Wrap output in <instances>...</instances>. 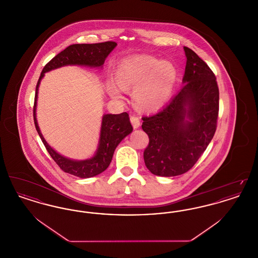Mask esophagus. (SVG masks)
Returning a JSON list of instances; mask_svg holds the SVG:
<instances>
[{
  "mask_svg": "<svg viewBox=\"0 0 258 258\" xmlns=\"http://www.w3.org/2000/svg\"><path fill=\"white\" fill-rule=\"evenodd\" d=\"M131 122L133 123L134 128H138V127L140 126V120H139V118H138L137 116H135V115H133V116L131 117Z\"/></svg>",
  "mask_w": 258,
  "mask_h": 258,
  "instance_id": "34e87169",
  "label": "esophagus"
}]
</instances>
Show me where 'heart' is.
<instances>
[{"mask_svg": "<svg viewBox=\"0 0 258 258\" xmlns=\"http://www.w3.org/2000/svg\"><path fill=\"white\" fill-rule=\"evenodd\" d=\"M116 82L123 90L135 88V103L144 110H155L171 96L176 70L170 61H160L150 55H135L123 59L116 71ZM109 93L121 98L118 87L110 84Z\"/></svg>", "mask_w": 258, "mask_h": 258, "instance_id": "obj_1", "label": "heart"}]
</instances>
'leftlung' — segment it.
<instances>
[{"instance_id":"8db88e82","label":"left lung","mask_w":258,"mask_h":258,"mask_svg":"<svg viewBox=\"0 0 258 258\" xmlns=\"http://www.w3.org/2000/svg\"><path fill=\"white\" fill-rule=\"evenodd\" d=\"M182 89L156 114L142 118L149 136L144 151L151 173L172 177L188 171L213 139L219 116V87L208 64L188 47Z\"/></svg>"}]
</instances>
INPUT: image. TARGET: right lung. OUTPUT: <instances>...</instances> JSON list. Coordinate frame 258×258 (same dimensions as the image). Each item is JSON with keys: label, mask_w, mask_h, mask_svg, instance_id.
Returning <instances> with one entry per match:
<instances>
[{"label": "right lung", "mask_w": 258, "mask_h": 258, "mask_svg": "<svg viewBox=\"0 0 258 258\" xmlns=\"http://www.w3.org/2000/svg\"><path fill=\"white\" fill-rule=\"evenodd\" d=\"M114 41H106L93 44H73L56 55L43 68L37 81L34 105V121L42 143L51 158L60 166L62 171L79 178H91L104 171L110 164L116 147L126 135L133 132V125L126 112L121 114H104L102 116L100 135L96 154L87 160L68 159L56 152L41 135L37 121V100L38 87L44 74L64 66H84L91 68H102L105 59L116 47Z\"/></svg>", "instance_id": "right-lung-1"}]
</instances>
